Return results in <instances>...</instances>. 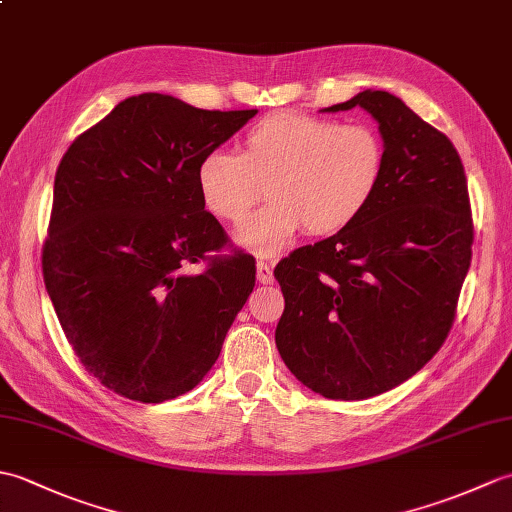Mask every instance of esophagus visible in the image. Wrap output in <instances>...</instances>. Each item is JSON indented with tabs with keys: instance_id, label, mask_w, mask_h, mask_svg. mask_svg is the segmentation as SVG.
Segmentation results:
<instances>
[{
	"instance_id": "obj_1",
	"label": "esophagus",
	"mask_w": 512,
	"mask_h": 512,
	"mask_svg": "<svg viewBox=\"0 0 512 512\" xmlns=\"http://www.w3.org/2000/svg\"><path fill=\"white\" fill-rule=\"evenodd\" d=\"M273 266L268 262H257V281L259 284H273Z\"/></svg>"
}]
</instances>
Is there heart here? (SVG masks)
<instances>
[{
	"mask_svg": "<svg viewBox=\"0 0 512 512\" xmlns=\"http://www.w3.org/2000/svg\"><path fill=\"white\" fill-rule=\"evenodd\" d=\"M383 173L385 143L372 125L277 112L248 129L239 156L206 154L195 180L204 209L231 224L244 222L268 191L273 202L237 228L235 242L270 257L303 228L312 235L350 228L372 204Z\"/></svg>",
	"mask_w": 512,
	"mask_h": 512,
	"instance_id": "heart-1",
	"label": "heart"
}]
</instances>
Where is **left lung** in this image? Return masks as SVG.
<instances>
[{"instance_id": "1", "label": "left lung", "mask_w": 512, "mask_h": 512, "mask_svg": "<svg viewBox=\"0 0 512 512\" xmlns=\"http://www.w3.org/2000/svg\"><path fill=\"white\" fill-rule=\"evenodd\" d=\"M352 107L378 123L383 182L350 228L275 268L286 299L277 350L303 385L332 400L378 396L431 361L453 325L473 244L451 140L383 90L323 112Z\"/></svg>"}]
</instances>
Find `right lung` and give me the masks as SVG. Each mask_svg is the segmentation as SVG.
<instances>
[{
  "label": "right lung",
  "mask_w": 512,
  "mask_h": 512,
  "mask_svg": "<svg viewBox=\"0 0 512 512\" xmlns=\"http://www.w3.org/2000/svg\"><path fill=\"white\" fill-rule=\"evenodd\" d=\"M257 110H198L147 92L74 140L54 176L43 281L65 339L129 400L187 394L220 356L255 286V259L204 211L200 160ZM207 262L198 276L189 263Z\"/></svg>",
  "instance_id": "right-lung-1"
}]
</instances>
